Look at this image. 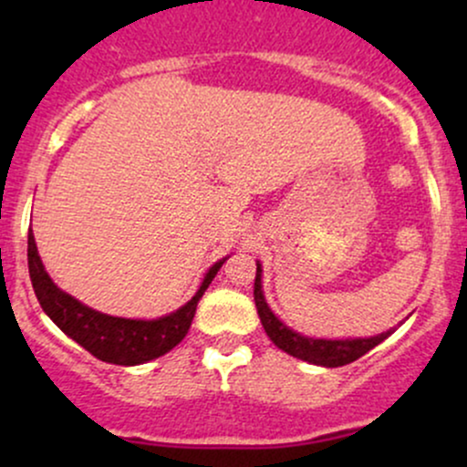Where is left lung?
<instances>
[{
    "label": "left lung",
    "mask_w": 467,
    "mask_h": 467,
    "mask_svg": "<svg viewBox=\"0 0 467 467\" xmlns=\"http://www.w3.org/2000/svg\"><path fill=\"white\" fill-rule=\"evenodd\" d=\"M254 303L256 312H259L261 325H264L265 334L275 342L278 349H283L289 356L298 358V360L320 364V367H345V364L356 362L364 353H368L373 347L387 337V334H379L375 337H356V340H314V337H305L296 331H292L267 307L264 292H261V265L256 264L254 276Z\"/></svg>",
    "instance_id": "1"
}]
</instances>
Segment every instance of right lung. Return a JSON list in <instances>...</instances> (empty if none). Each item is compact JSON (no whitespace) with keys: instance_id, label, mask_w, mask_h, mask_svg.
I'll return each mask as SVG.
<instances>
[{"instance_id":"right-lung-1","label":"right lung","mask_w":467,"mask_h":467,"mask_svg":"<svg viewBox=\"0 0 467 467\" xmlns=\"http://www.w3.org/2000/svg\"><path fill=\"white\" fill-rule=\"evenodd\" d=\"M223 261H219L208 270L195 296L184 307H180L178 312L158 320L114 318V316L94 312V309L85 307L83 303H78L69 294L61 292L52 283V278L47 276L44 264H41L32 230L28 233L30 281L36 294V301L44 307V312L55 320V325L63 334L77 340L85 351H89L99 360L120 364V367H133V364L153 360V358L164 356L166 351H171L178 342H182V337L189 334L191 329L197 303H200L206 287L215 278L219 267L223 265Z\"/></svg>"}]
</instances>
